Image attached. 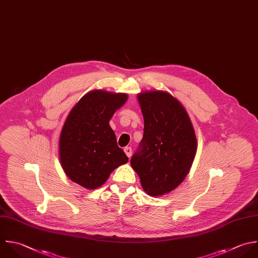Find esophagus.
Listing matches in <instances>:
<instances>
[{
	"instance_id": "esophagus-1",
	"label": "esophagus",
	"mask_w": 258,
	"mask_h": 258,
	"mask_svg": "<svg viewBox=\"0 0 258 258\" xmlns=\"http://www.w3.org/2000/svg\"><path fill=\"white\" fill-rule=\"evenodd\" d=\"M124 152L126 153V155L128 157H131V155H132V148L131 147H125L124 148Z\"/></svg>"
}]
</instances>
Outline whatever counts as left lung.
Instances as JSON below:
<instances>
[{
    "mask_svg": "<svg viewBox=\"0 0 258 258\" xmlns=\"http://www.w3.org/2000/svg\"><path fill=\"white\" fill-rule=\"evenodd\" d=\"M144 132L130 163L143 189L162 196L182 182L197 150L196 134L182 105L161 91L138 95Z\"/></svg>",
    "mask_w": 258,
    "mask_h": 258,
    "instance_id": "1",
    "label": "left lung"
}]
</instances>
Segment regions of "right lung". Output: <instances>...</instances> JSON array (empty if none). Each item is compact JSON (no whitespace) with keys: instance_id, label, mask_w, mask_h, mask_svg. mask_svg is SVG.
<instances>
[{"instance_id":"obj_1","label":"right lung","mask_w":258,"mask_h":258,"mask_svg":"<svg viewBox=\"0 0 258 258\" xmlns=\"http://www.w3.org/2000/svg\"><path fill=\"white\" fill-rule=\"evenodd\" d=\"M126 100V94L97 90L84 96L71 111L59 138V157L73 181L95 189L115 168L128 162L109 125Z\"/></svg>"}]
</instances>
